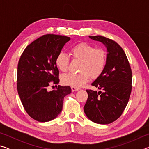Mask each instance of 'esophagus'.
I'll list each match as a JSON object with an SVG mask.
<instances>
[{
	"label": "esophagus",
	"instance_id": "esophagus-1",
	"mask_svg": "<svg viewBox=\"0 0 149 149\" xmlns=\"http://www.w3.org/2000/svg\"><path fill=\"white\" fill-rule=\"evenodd\" d=\"M79 89L77 87H72V91H78Z\"/></svg>",
	"mask_w": 149,
	"mask_h": 149
}]
</instances>
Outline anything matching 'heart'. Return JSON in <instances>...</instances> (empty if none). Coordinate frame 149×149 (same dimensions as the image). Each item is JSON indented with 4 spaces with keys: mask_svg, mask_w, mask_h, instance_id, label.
Returning a JSON list of instances; mask_svg holds the SVG:
<instances>
[{
    "mask_svg": "<svg viewBox=\"0 0 149 149\" xmlns=\"http://www.w3.org/2000/svg\"><path fill=\"white\" fill-rule=\"evenodd\" d=\"M70 53L74 60H80L79 73L65 74L62 76L63 84L75 87L84 86L90 77L95 79L102 74L107 64V55L102 49L96 48L87 42H81L73 46ZM70 58L64 52L57 54L55 64L60 71L66 72L68 69Z\"/></svg>",
    "mask_w": 149,
    "mask_h": 149,
    "instance_id": "obj_1",
    "label": "heart"
}]
</instances>
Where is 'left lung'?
Returning a JSON list of instances; mask_svg holds the SVG:
<instances>
[{
    "instance_id": "1",
    "label": "left lung",
    "mask_w": 149,
    "mask_h": 149,
    "mask_svg": "<svg viewBox=\"0 0 149 149\" xmlns=\"http://www.w3.org/2000/svg\"><path fill=\"white\" fill-rule=\"evenodd\" d=\"M107 48V60L102 74L92 83L102 91L87 89L85 114L92 122L108 124L119 118L129 101L132 89V72L124 50L116 42L107 37L89 36Z\"/></svg>"
}]
</instances>
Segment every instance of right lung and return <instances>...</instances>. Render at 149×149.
<instances>
[{
    "mask_svg": "<svg viewBox=\"0 0 149 149\" xmlns=\"http://www.w3.org/2000/svg\"><path fill=\"white\" fill-rule=\"evenodd\" d=\"M70 39L64 35H44L29 44L20 56L17 93L25 110L38 122H49L57 117L64 97L72 91L70 86L56 85L59 70L55 64L57 54ZM51 84H56L57 89L49 92L47 88Z\"/></svg>",
    "mask_w": 149,
    "mask_h": 149,
    "instance_id": "right-lung-1",
    "label": "right lung"
}]
</instances>
